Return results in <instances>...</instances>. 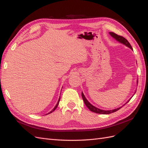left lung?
<instances>
[{
  "instance_id": "left-lung-1",
  "label": "left lung",
  "mask_w": 148,
  "mask_h": 148,
  "mask_svg": "<svg viewBox=\"0 0 148 148\" xmlns=\"http://www.w3.org/2000/svg\"><path fill=\"white\" fill-rule=\"evenodd\" d=\"M109 34H110V35L114 38V39H115L117 41H118L119 42L121 43V44H123V45H125V46L128 47V48H130L131 50H133V49H132V47L131 45L130 44V43L128 42V41L126 39H125L124 37H123L122 36H119V35L115 34V33L112 32H109ZM137 84H138V80H137ZM134 95H135V94H134ZM82 98H83L84 103L85 104V105L87 106V107L90 109V111L93 112H95V113L101 114H111V113H112V112H116V111H118L119 109H120L122 107V106L119 107V108H117V109H112V110H102V109H99V108H97V107H95V106H93L92 104L88 101V100L87 99V98H85V95H84L83 92H82ZM132 97H133V96L130 98V99H131ZM130 99L129 100H128V101L126 103H127L128 101H129L130 100ZM126 103H125V104H126ZM125 104H123V106H124Z\"/></svg>"
}]
</instances>
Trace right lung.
Instances as JSON below:
<instances>
[{
  "label": "right lung",
  "mask_w": 148,
  "mask_h": 148,
  "mask_svg": "<svg viewBox=\"0 0 148 148\" xmlns=\"http://www.w3.org/2000/svg\"><path fill=\"white\" fill-rule=\"evenodd\" d=\"M60 97L59 98V99H58V102H57V104H56V106H55V108L53 109H52V110L50 112H49V113H47V114H50V113H51L52 112H53L55 110V109H56V108H57V107H58V104H59V102H60Z\"/></svg>",
  "instance_id": "1"
}]
</instances>
